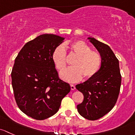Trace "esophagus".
<instances>
[{"instance_id": "1", "label": "esophagus", "mask_w": 135, "mask_h": 135, "mask_svg": "<svg viewBox=\"0 0 135 135\" xmlns=\"http://www.w3.org/2000/svg\"><path fill=\"white\" fill-rule=\"evenodd\" d=\"M70 86H71V90H74L75 89V86L73 84H70Z\"/></svg>"}]
</instances>
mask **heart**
Listing matches in <instances>:
<instances>
[{"mask_svg": "<svg viewBox=\"0 0 135 135\" xmlns=\"http://www.w3.org/2000/svg\"><path fill=\"white\" fill-rule=\"evenodd\" d=\"M70 52L77 56L72 62L71 67L65 69L60 74L62 80L69 83H76L83 78L90 79L94 77L100 69L102 58L99 53L91 51L84 41L79 40L71 44ZM52 60L55 67L61 71L66 66V52L64 47L59 45L55 49L52 54Z\"/></svg>", "mask_w": 135, "mask_h": 135, "instance_id": "b5f03b06", "label": "heart"}]
</instances>
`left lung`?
Instances as JSON below:
<instances>
[{
	"label": "left lung",
	"mask_w": 135,
	"mask_h": 135,
	"mask_svg": "<svg viewBox=\"0 0 135 135\" xmlns=\"http://www.w3.org/2000/svg\"><path fill=\"white\" fill-rule=\"evenodd\" d=\"M88 40L101 55L102 64L95 75L76 85V88L84 95V100L77 108L84 118L95 120L107 114L115 105L122 77L119 61L110 47L94 37H89Z\"/></svg>",
	"instance_id": "8db88e82"
}]
</instances>
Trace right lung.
Instances as JSON below:
<instances>
[{
  "label": "right lung",
  "instance_id": "add662e5",
  "mask_svg": "<svg viewBox=\"0 0 135 135\" xmlns=\"http://www.w3.org/2000/svg\"><path fill=\"white\" fill-rule=\"evenodd\" d=\"M64 39L51 34L39 36L26 43L15 60L11 76L16 103L23 113L37 120L55 114L70 91L52 60V52Z\"/></svg>",
  "mask_w": 135,
  "mask_h": 135
}]
</instances>
